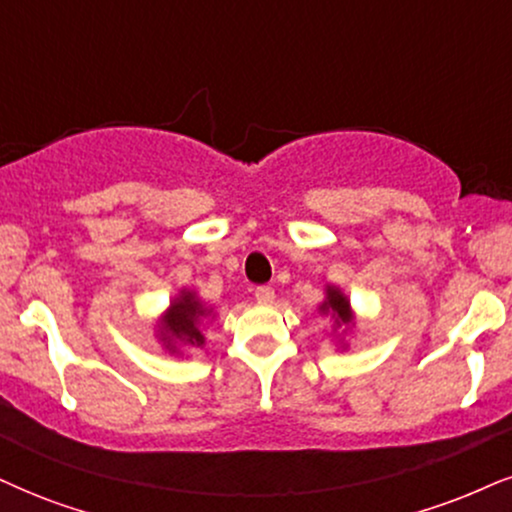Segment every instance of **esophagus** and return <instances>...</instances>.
<instances>
[{
    "label": "esophagus",
    "mask_w": 512,
    "mask_h": 512,
    "mask_svg": "<svg viewBox=\"0 0 512 512\" xmlns=\"http://www.w3.org/2000/svg\"><path fill=\"white\" fill-rule=\"evenodd\" d=\"M254 296L258 304H273L275 301V289L273 287H256Z\"/></svg>",
    "instance_id": "34e87169"
}]
</instances>
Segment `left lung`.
<instances>
[{"instance_id": "8db88e82", "label": "left lung", "mask_w": 512, "mask_h": 512, "mask_svg": "<svg viewBox=\"0 0 512 512\" xmlns=\"http://www.w3.org/2000/svg\"><path fill=\"white\" fill-rule=\"evenodd\" d=\"M318 313L320 315H330L332 330L337 332V344L342 346V349H346L349 344L344 342V334L349 332L353 325H356V313H353L349 296H346L339 287L327 285L325 287V301L318 306Z\"/></svg>"}]
</instances>
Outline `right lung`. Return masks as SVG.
Here are the masks:
<instances>
[{
    "label": "right lung",
    "instance_id": "right-lung-1",
    "mask_svg": "<svg viewBox=\"0 0 512 512\" xmlns=\"http://www.w3.org/2000/svg\"><path fill=\"white\" fill-rule=\"evenodd\" d=\"M208 320H213V308H208L194 289L185 287L156 320V339L170 356H182L185 349H204Z\"/></svg>",
    "mask_w": 512,
    "mask_h": 512
}]
</instances>
